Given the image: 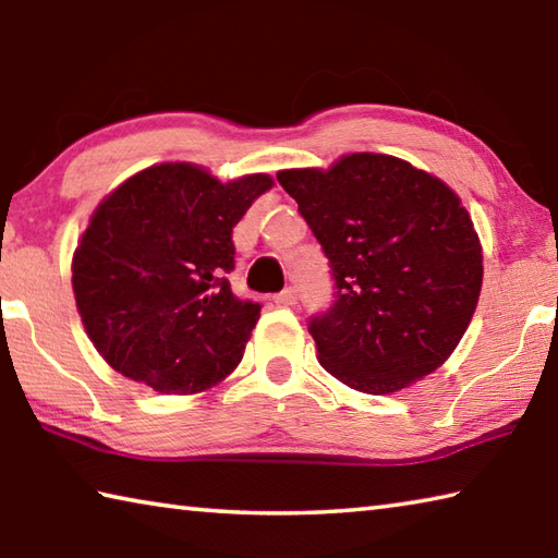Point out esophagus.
Returning <instances> with one entry per match:
<instances>
[{"instance_id": "esophagus-1", "label": "esophagus", "mask_w": 558, "mask_h": 558, "mask_svg": "<svg viewBox=\"0 0 558 558\" xmlns=\"http://www.w3.org/2000/svg\"><path fill=\"white\" fill-rule=\"evenodd\" d=\"M272 302H276V305H280V307L298 305V290L295 288H286L282 292H278L276 298H272Z\"/></svg>"}]
</instances>
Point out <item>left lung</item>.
<instances>
[{
    "mask_svg": "<svg viewBox=\"0 0 558 558\" xmlns=\"http://www.w3.org/2000/svg\"><path fill=\"white\" fill-rule=\"evenodd\" d=\"M278 182L327 253L337 300L312 317L322 368L390 395L429 376L469 329L483 251L456 192L408 160L349 154Z\"/></svg>",
    "mask_w": 558,
    "mask_h": 558,
    "instance_id": "8db88e82",
    "label": "left lung"
}]
</instances>
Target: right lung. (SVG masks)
Listing matches in <instances>:
<instances>
[{
    "label": "right lung",
    "instance_id": "right-lung-1",
    "mask_svg": "<svg viewBox=\"0 0 558 558\" xmlns=\"http://www.w3.org/2000/svg\"><path fill=\"white\" fill-rule=\"evenodd\" d=\"M266 173L219 182L192 163H160L109 192L73 256V292L95 349L156 392L195 395L225 380L260 317L239 300L231 231Z\"/></svg>",
    "mask_w": 558,
    "mask_h": 558
}]
</instances>
